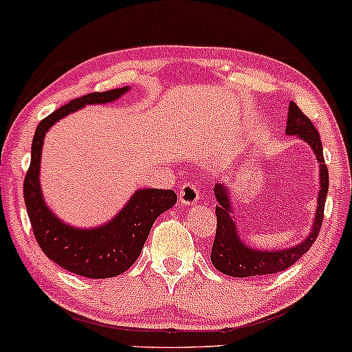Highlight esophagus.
<instances>
[{
    "instance_id": "esophagus-1",
    "label": "esophagus",
    "mask_w": 352,
    "mask_h": 352,
    "mask_svg": "<svg viewBox=\"0 0 352 352\" xmlns=\"http://www.w3.org/2000/svg\"><path fill=\"white\" fill-rule=\"evenodd\" d=\"M179 200L184 205H194L199 200L197 187H195L194 184H190V182H187V184L181 186V189H179Z\"/></svg>"
}]
</instances>
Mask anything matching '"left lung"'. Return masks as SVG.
<instances>
[{
    "label": "left lung",
    "instance_id": "left-lung-1",
    "mask_svg": "<svg viewBox=\"0 0 352 352\" xmlns=\"http://www.w3.org/2000/svg\"><path fill=\"white\" fill-rule=\"evenodd\" d=\"M286 134L296 135L298 139L304 140L312 148L318 162V170H320V189H318L317 197V210L314 215L312 228L307 237L302 243L293 245L287 249H255L244 243L243 236L237 230V221L232 215L231 204V190L225 182H217L213 186V194L217 199V234L212 248V263L218 272L225 273L228 276L234 278H248L258 275H272L289 268L293 263L302 257L307 250L316 243L318 231L322 228L323 208H325V200L328 194V170L323 160V147L320 134H318L312 121L300 111L294 102L289 103V113H287Z\"/></svg>",
    "mask_w": 352,
    "mask_h": 352
}]
</instances>
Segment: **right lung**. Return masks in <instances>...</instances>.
Masks as SVG:
<instances>
[{
    "instance_id": "1",
    "label": "right lung",
    "mask_w": 352,
    "mask_h": 352,
    "mask_svg": "<svg viewBox=\"0 0 352 352\" xmlns=\"http://www.w3.org/2000/svg\"><path fill=\"white\" fill-rule=\"evenodd\" d=\"M129 87L94 92L71 100L40 121L32 140L30 168L24 181V200L35 239L45 255L65 270L87 278H111L124 273L140 255L155 220L176 204L171 189H137L111 220L95 228H76L63 221L45 202L40 186V162L47 132L59 120L87 104L116 102Z\"/></svg>"
}]
</instances>
